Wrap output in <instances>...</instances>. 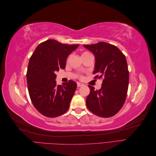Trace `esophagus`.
Returning <instances> with one entry per match:
<instances>
[{
  "label": "esophagus",
  "instance_id": "1",
  "mask_svg": "<svg viewBox=\"0 0 156 156\" xmlns=\"http://www.w3.org/2000/svg\"><path fill=\"white\" fill-rule=\"evenodd\" d=\"M77 87H82V86H83V85H84V84H83V83H77Z\"/></svg>",
  "mask_w": 156,
  "mask_h": 156
}]
</instances>
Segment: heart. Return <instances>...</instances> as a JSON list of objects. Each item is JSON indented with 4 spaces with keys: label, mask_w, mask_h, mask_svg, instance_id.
Returning <instances> with one entry per match:
<instances>
[{
    "label": "heart",
    "mask_w": 156,
    "mask_h": 156,
    "mask_svg": "<svg viewBox=\"0 0 156 156\" xmlns=\"http://www.w3.org/2000/svg\"><path fill=\"white\" fill-rule=\"evenodd\" d=\"M90 53H88V52H84V53L82 54V56H84V55H89Z\"/></svg>",
    "instance_id": "obj_1"
}]
</instances>
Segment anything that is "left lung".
I'll list each match as a JSON object with an SVG mask.
<instances>
[{
	"instance_id": "1",
	"label": "left lung",
	"mask_w": 156,
	"mask_h": 156,
	"mask_svg": "<svg viewBox=\"0 0 156 156\" xmlns=\"http://www.w3.org/2000/svg\"><path fill=\"white\" fill-rule=\"evenodd\" d=\"M95 56V79H102L101 88L90 90L86 104L90 111L97 116L108 118L116 115L123 106L129 84V72L125 55L117 47L99 42L83 45Z\"/></svg>"
}]
</instances>
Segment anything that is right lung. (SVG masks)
I'll return each instance as SVG.
<instances>
[{
	"label": "right lung",
	"instance_id": "right-lung-1",
	"mask_svg": "<svg viewBox=\"0 0 156 156\" xmlns=\"http://www.w3.org/2000/svg\"><path fill=\"white\" fill-rule=\"evenodd\" d=\"M79 45L49 40L38 45L31 56L27 73L28 90L32 104L41 115L54 118L68 110L77 83L69 81L58 85L56 72L66 68L68 56Z\"/></svg>",
	"mask_w": 156,
	"mask_h": 156
}]
</instances>
